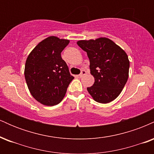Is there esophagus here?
<instances>
[{
  "instance_id": "1",
  "label": "esophagus",
  "mask_w": 154,
  "mask_h": 154,
  "mask_svg": "<svg viewBox=\"0 0 154 154\" xmlns=\"http://www.w3.org/2000/svg\"><path fill=\"white\" fill-rule=\"evenodd\" d=\"M86 74H87V72H86V71H85V70H82V72H81V73L79 75V77H82L83 76L85 75Z\"/></svg>"
}]
</instances>
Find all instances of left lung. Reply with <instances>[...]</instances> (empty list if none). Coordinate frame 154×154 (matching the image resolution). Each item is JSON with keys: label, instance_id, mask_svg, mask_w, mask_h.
<instances>
[{"label": "left lung", "instance_id": "8db88e82", "mask_svg": "<svg viewBox=\"0 0 154 154\" xmlns=\"http://www.w3.org/2000/svg\"><path fill=\"white\" fill-rule=\"evenodd\" d=\"M87 52L93 86L87 88L93 100L108 103L116 99L128 79L130 61L126 52L107 38L81 40L77 42Z\"/></svg>", "mask_w": 154, "mask_h": 154}]
</instances>
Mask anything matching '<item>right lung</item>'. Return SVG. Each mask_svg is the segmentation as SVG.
Segmentation results:
<instances>
[{"label":"right lung","mask_w":154,"mask_h":154,"mask_svg":"<svg viewBox=\"0 0 154 154\" xmlns=\"http://www.w3.org/2000/svg\"><path fill=\"white\" fill-rule=\"evenodd\" d=\"M69 40L50 36L40 42L28 55L24 77L31 95L39 103L52 106L64 98L74 77L61 53Z\"/></svg>","instance_id":"1"}]
</instances>
